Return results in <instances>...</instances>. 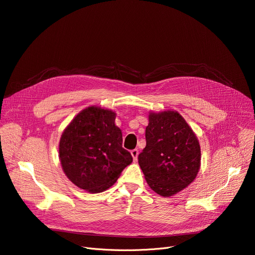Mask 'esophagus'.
Listing matches in <instances>:
<instances>
[{
  "instance_id": "esophagus-1",
  "label": "esophagus",
  "mask_w": 255,
  "mask_h": 255,
  "mask_svg": "<svg viewBox=\"0 0 255 255\" xmlns=\"http://www.w3.org/2000/svg\"><path fill=\"white\" fill-rule=\"evenodd\" d=\"M131 155H132V157H133V160H134V161H136L137 157H138V150H137V149L132 150V151H131Z\"/></svg>"
}]
</instances>
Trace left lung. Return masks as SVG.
Wrapping results in <instances>:
<instances>
[{
  "instance_id": "8db88e82",
  "label": "left lung",
  "mask_w": 255,
  "mask_h": 255,
  "mask_svg": "<svg viewBox=\"0 0 255 255\" xmlns=\"http://www.w3.org/2000/svg\"><path fill=\"white\" fill-rule=\"evenodd\" d=\"M145 140L138 163L153 191L169 197L194 181L200 168V145L178 112L149 113Z\"/></svg>"
}]
</instances>
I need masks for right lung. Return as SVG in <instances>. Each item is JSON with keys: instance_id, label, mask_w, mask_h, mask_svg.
<instances>
[{"instance_id": "1", "label": "right lung", "mask_w": 255, "mask_h": 255, "mask_svg": "<svg viewBox=\"0 0 255 255\" xmlns=\"http://www.w3.org/2000/svg\"><path fill=\"white\" fill-rule=\"evenodd\" d=\"M117 114L93 105L78 113L63 131L59 158L63 171L75 186L90 193L112 187L132 162L122 146Z\"/></svg>"}]
</instances>
